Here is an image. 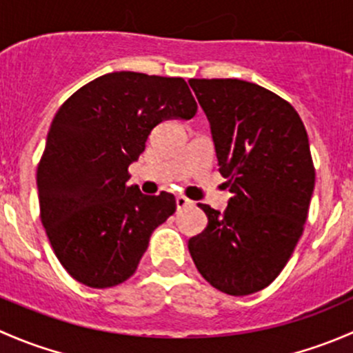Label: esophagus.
<instances>
[{
    "label": "esophagus",
    "instance_id": "esophagus-1",
    "mask_svg": "<svg viewBox=\"0 0 353 353\" xmlns=\"http://www.w3.org/2000/svg\"><path fill=\"white\" fill-rule=\"evenodd\" d=\"M191 205H193V201H191V199H188L186 196H176L177 210L188 208V206H191Z\"/></svg>",
    "mask_w": 353,
    "mask_h": 353
}]
</instances>
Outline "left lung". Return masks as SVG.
<instances>
[{
    "mask_svg": "<svg viewBox=\"0 0 353 353\" xmlns=\"http://www.w3.org/2000/svg\"><path fill=\"white\" fill-rule=\"evenodd\" d=\"M190 85L232 198L223 213L198 203L208 225L188 249L216 290L254 294L280 275L307 220L316 179L307 133L297 110L259 85L237 78Z\"/></svg>",
    "mask_w": 353,
    "mask_h": 353,
    "instance_id": "obj_1",
    "label": "left lung"
}]
</instances>
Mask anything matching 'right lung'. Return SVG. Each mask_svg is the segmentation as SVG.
<instances>
[{
  "instance_id": "1",
  "label": "right lung",
  "mask_w": 353,
  "mask_h": 353,
  "mask_svg": "<svg viewBox=\"0 0 353 353\" xmlns=\"http://www.w3.org/2000/svg\"><path fill=\"white\" fill-rule=\"evenodd\" d=\"M196 110L183 78L114 71L56 112L37 167L39 205L54 254L77 282L108 288L137 272L176 199L128 186V167L157 124L191 119Z\"/></svg>"
}]
</instances>
